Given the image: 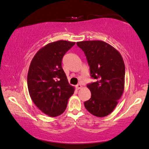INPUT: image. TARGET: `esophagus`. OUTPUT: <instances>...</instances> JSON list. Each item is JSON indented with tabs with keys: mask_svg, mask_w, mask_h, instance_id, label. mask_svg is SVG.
<instances>
[{
	"mask_svg": "<svg viewBox=\"0 0 149 149\" xmlns=\"http://www.w3.org/2000/svg\"><path fill=\"white\" fill-rule=\"evenodd\" d=\"M82 87V85H81V84H78L76 86V88H77V89H81Z\"/></svg>",
	"mask_w": 149,
	"mask_h": 149,
	"instance_id": "1",
	"label": "esophagus"
}]
</instances>
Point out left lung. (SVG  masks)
Returning <instances> with one entry per match:
<instances>
[{"label": "left lung", "instance_id": "obj_1", "mask_svg": "<svg viewBox=\"0 0 149 149\" xmlns=\"http://www.w3.org/2000/svg\"><path fill=\"white\" fill-rule=\"evenodd\" d=\"M86 56L91 76L96 80L87 84L91 97L84 105L97 117L111 114L124 92L125 67L116 49L102 40L77 42Z\"/></svg>", "mask_w": 149, "mask_h": 149}]
</instances>
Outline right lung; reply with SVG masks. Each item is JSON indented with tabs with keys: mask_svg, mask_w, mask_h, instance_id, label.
<instances>
[{
	"mask_svg": "<svg viewBox=\"0 0 149 149\" xmlns=\"http://www.w3.org/2000/svg\"><path fill=\"white\" fill-rule=\"evenodd\" d=\"M74 42L58 40L38 51L30 65L27 85L30 97L43 113L51 117L61 115L67 108L74 87L69 84L62 68V59Z\"/></svg>",
	"mask_w": 149,
	"mask_h": 149,
	"instance_id": "right-lung-1",
	"label": "right lung"
}]
</instances>
